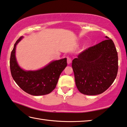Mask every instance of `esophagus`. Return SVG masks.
<instances>
[{
  "instance_id": "34e87169",
  "label": "esophagus",
  "mask_w": 127,
  "mask_h": 127,
  "mask_svg": "<svg viewBox=\"0 0 127 127\" xmlns=\"http://www.w3.org/2000/svg\"><path fill=\"white\" fill-rule=\"evenodd\" d=\"M71 61H72L71 58L70 57H67V64H71Z\"/></svg>"
}]
</instances>
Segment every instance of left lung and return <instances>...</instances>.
Instances as JSON below:
<instances>
[{"label": "left lung", "instance_id": "1", "mask_svg": "<svg viewBox=\"0 0 127 127\" xmlns=\"http://www.w3.org/2000/svg\"><path fill=\"white\" fill-rule=\"evenodd\" d=\"M71 66L80 92L87 95L103 93L118 74V56L114 42L108 38L86 49L73 60Z\"/></svg>", "mask_w": 127, "mask_h": 127}]
</instances>
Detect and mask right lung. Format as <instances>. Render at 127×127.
Returning <instances> with one entry per match:
<instances>
[{
    "label": "right lung",
    "mask_w": 127,
    "mask_h": 127,
    "mask_svg": "<svg viewBox=\"0 0 127 127\" xmlns=\"http://www.w3.org/2000/svg\"><path fill=\"white\" fill-rule=\"evenodd\" d=\"M22 38L21 36L16 41L11 52L9 65L12 77L17 85L29 94H48L56 88L60 74L67 66V59L53 61L37 71H24L19 67L15 57L16 46Z\"/></svg>",
    "instance_id": "right-lung-1"
}]
</instances>
